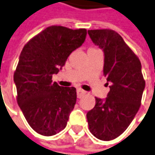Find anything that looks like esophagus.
Instances as JSON below:
<instances>
[{"instance_id":"esophagus-1","label":"esophagus","mask_w":155,"mask_h":155,"mask_svg":"<svg viewBox=\"0 0 155 155\" xmlns=\"http://www.w3.org/2000/svg\"><path fill=\"white\" fill-rule=\"evenodd\" d=\"M85 94H86V91H84V90H82V89H81V88H78L77 89L78 98H81V96H83V95H85Z\"/></svg>"}]
</instances>
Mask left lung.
<instances>
[{
	"mask_svg": "<svg viewBox=\"0 0 155 155\" xmlns=\"http://www.w3.org/2000/svg\"><path fill=\"white\" fill-rule=\"evenodd\" d=\"M93 43L104 53V74L110 92L105 99L96 97L95 107L87 113L91 133L109 141L121 135L132 123L141 104L145 89L139 58L112 30L87 31Z\"/></svg>",
	"mask_w": 155,
	"mask_h": 155,
	"instance_id": "obj_1",
	"label": "left lung"
}]
</instances>
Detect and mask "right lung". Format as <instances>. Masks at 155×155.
<instances>
[{
  "mask_svg": "<svg viewBox=\"0 0 155 155\" xmlns=\"http://www.w3.org/2000/svg\"><path fill=\"white\" fill-rule=\"evenodd\" d=\"M86 29L50 26L28 42L14 74L17 104L32 129L44 136L63 130L76 103V88L52 82L68 56L86 39Z\"/></svg>",
  "mask_w": 155,
  "mask_h": 155,
  "instance_id": "add662e5",
  "label": "right lung"
}]
</instances>
